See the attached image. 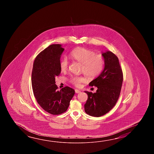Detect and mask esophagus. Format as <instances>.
<instances>
[{"label": "esophagus", "instance_id": "1", "mask_svg": "<svg viewBox=\"0 0 154 154\" xmlns=\"http://www.w3.org/2000/svg\"><path fill=\"white\" fill-rule=\"evenodd\" d=\"M75 93H76V94H78V93L80 92V91H79V90H77V89H75Z\"/></svg>", "mask_w": 154, "mask_h": 154}]
</instances>
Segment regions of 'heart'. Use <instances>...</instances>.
Listing matches in <instances>:
<instances>
[{"mask_svg": "<svg viewBox=\"0 0 154 154\" xmlns=\"http://www.w3.org/2000/svg\"><path fill=\"white\" fill-rule=\"evenodd\" d=\"M72 59L82 64V72L89 78H94L98 76L103 69L105 59L100 54H95V52L84 48H79L73 50L70 54ZM69 62L67 58H63L60 62L61 71L65 72L69 68ZM83 76H72L70 79V82L79 87L80 84L86 82Z\"/></svg>", "mask_w": 154, "mask_h": 154, "instance_id": "obj_1", "label": "heart"}]
</instances>
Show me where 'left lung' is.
I'll return each mask as SVG.
<instances>
[{"label":"left lung","mask_w":154,"mask_h":154,"mask_svg":"<svg viewBox=\"0 0 154 154\" xmlns=\"http://www.w3.org/2000/svg\"><path fill=\"white\" fill-rule=\"evenodd\" d=\"M105 59V68L97 78L89 86L97 88L95 93L85 91L88 98L84 105L85 111L93 117L103 116L116 104L119 97L123 75L118 57L107 51L102 54Z\"/></svg>","instance_id":"left-lung-1"}]
</instances>
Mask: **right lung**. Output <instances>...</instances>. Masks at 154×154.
I'll list each match as a JSON object with an SVG mask.
<instances>
[{
	"mask_svg": "<svg viewBox=\"0 0 154 154\" xmlns=\"http://www.w3.org/2000/svg\"><path fill=\"white\" fill-rule=\"evenodd\" d=\"M64 49L59 44L51 45L36 57L31 82L37 103L48 113L60 115L67 110L75 90L66 86L57 90L55 78L61 72L60 59Z\"/></svg>",
	"mask_w": 154,
	"mask_h": 154,
	"instance_id": "right-lung-1",
	"label": "right lung"
}]
</instances>
